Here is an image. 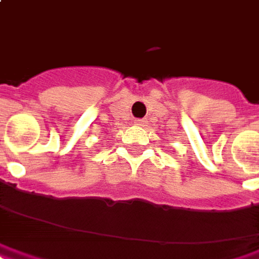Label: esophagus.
<instances>
[{
  "label": "esophagus",
  "mask_w": 259,
  "mask_h": 259,
  "mask_svg": "<svg viewBox=\"0 0 259 259\" xmlns=\"http://www.w3.org/2000/svg\"><path fill=\"white\" fill-rule=\"evenodd\" d=\"M135 124H136V126H146L147 120H145V119H136V120H135Z\"/></svg>",
  "instance_id": "34e87169"
}]
</instances>
